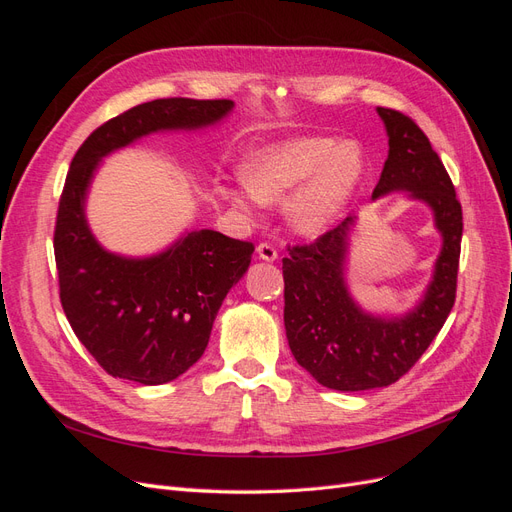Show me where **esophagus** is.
I'll return each mask as SVG.
<instances>
[{"mask_svg":"<svg viewBox=\"0 0 512 512\" xmlns=\"http://www.w3.org/2000/svg\"><path fill=\"white\" fill-rule=\"evenodd\" d=\"M256 252H258V258L267 260V262H273V260L277 258V250H275V247H273L271 243H258Z\"/></svg>","mask_w":512,"mask_h":512,"instance_id":"1","label":"esophagus"}]
</instances>
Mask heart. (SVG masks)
Here are the masks:
<instances>
[{
	"label": "heart",
	"mask_w": 512,
	"mask_h": 512,
	"mask_svg": "<svg viewBox=\"0 0 512 512\" xmlns=\"http://www.w3.org/2000/svg\"><path fill=\"white\" fill-rule=\"evenodd\" d=\"M365 173L361 143L337 136H294L252 151L243 164V181L222 183L218 192L243 213L262 203H284L290 195V228L314 237L339 220Z\"/></svg>",
	"instance_id": "heart-1"
}]
</instances>
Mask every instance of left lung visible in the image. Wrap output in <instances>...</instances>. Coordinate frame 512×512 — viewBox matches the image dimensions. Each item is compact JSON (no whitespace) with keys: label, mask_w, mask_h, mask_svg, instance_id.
I'll return each instance as SVG.
<instances>
[{"label":"left lung","mask_w":512,"mask_h":512,"mask_svg":"<svg viewBox=\"0 0 512 512\" xmlns=\"http://www.w3.org/2000/svg\"><path fill=\"white\" fill-rule=\"evenodd\" d=\"M389 134V158L371 198L408 192L433 211L442 250L431 282L412 312L367 314L350 297L344 267L354 215L314 243L288 247L284 258V327L297 363L322 386L367 391L397 382L440 333L455 305L463 215L453 181L416 123L378 106Z\"/></svg>","instance_id":"1"}]
</instances>
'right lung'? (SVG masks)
I'll list each match as a JSON object with an SVG mask.
<instances>
[{
	"label": "right lung",
	"mask_w": 512,
	"mask_h": 512,
	"mask_svg": "<svg viewBox=\"0 0 512 512\" xmlns=\"http://www.w3.org/2000/svg\"><path fill=\"white\" fill-rule=\"evenodd\" d=\"M232 100L162 98L108 119L72 158L55 224L59 299L74 335L113 378L164 384L203 356L213 320L250 267L254 245L192 230L147 258L106 252L91 235L85 196L111 151L166 130H198L224 119Z\"/></svg>",
	"instance_id": "add662e5"
}]
</instances>
